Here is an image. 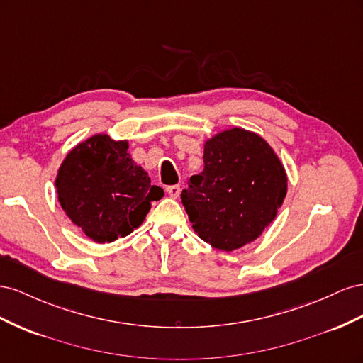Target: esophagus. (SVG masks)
I'll return each mask as SVG.
<instances>
[{"instance_id":"34e87169","label":"esophagus","mask_w":363,"mask_h":363,"mask_svg":"<svg viewBox=\"0 0 363 363\" xmlns=\"http://www.w3.org/2000/svg\"><path fill=\"white\" fill-rule=\"evenodd\" d=\"M165 191H167V194L170 196V198L176 199L179 196V193H181V187H179V185H169V187L165 189Z\"/></svg>"}]
</instances>
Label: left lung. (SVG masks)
Listing matches in <instances>:
<instances>
[{"instance_id":"8db88e82","label":"left lung","mask_w":363,"mask_h":363,"mask_svg":"<svg viewBox=\"0 0 363 363\" xmlns=\"http://www.w3.org/2000/svg\"><path fill=\"white\" fill-rule=\"evenodd\" d=\"M203 164L181 193L194 233L226 252L258 239L287 193L272 147L257 133L234 128L205 143Z\"/></svg>"}]
</instances>
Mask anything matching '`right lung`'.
<instances>
[{"label": "right lung", "mask_w": 363, "mask_h": 363, "mask_svg": "<svg viewBox=\"0 0 363 363\" xmlns=\"http://www.w3.org/2000/svg\"><path fill=\"white\" fill-rule=\"evenodd\" d=\"M128 141L94 135L62 162L57 199L62 210L89 239L111 243L143 223L150 202L164 194L128 153Z\"/></svg>", "instance_id": "right-lung-1"}]
</instances>
